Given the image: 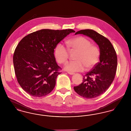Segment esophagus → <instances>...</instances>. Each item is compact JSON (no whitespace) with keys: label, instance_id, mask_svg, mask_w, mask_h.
<instances>
[{"label":"esophagus","instance_id":"esophagus-1","mask_svg":"<svg viewBox=\"0 0 131 131\" xmlns=\"http://www.w3.org/2000/svg\"><path fill=\"white\" fill-rule=\"evenodd\" d=\"M67 73H68V74L70 75H73L75 74V73H72V72H68Z\"/></svg>","mask_w":131,"mask_h":131}]
</instances>
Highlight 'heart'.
<instances>
[{"instance_id":"b5f03b06","label":"heart","mask_w":131,"mask_h":131,"mask_svg":"<svg viewBox=\"0 0 131 131\" xmlns=\"http://www.w3.org/2000/svg\"><path fill=\"white\" fill-rule=\"evenodd\" d=\"M69 48L79 51L75 58V61L68 62L64 69L70 72H81L93 68L98 62L100 52L98 48L91 45V42L87 38L79 36L69 40L67 42ZM54 56L57 62L64 64L69 57V50L63 45L59 44L54 50Z\"/></svg>"}]
</instances>
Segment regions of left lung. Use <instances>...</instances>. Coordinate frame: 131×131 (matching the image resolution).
<instances>
[{
	"label": "left lung",
	"mask_w": 131,
	"mask_h": 131,
	"mask_svg": "<svg viewBox=\"0 0 131 131\" xmlns=\"http://www.w3.org/2000/svg\"><path fill=\"white\" fill-rule=\"evenodd\" d=\"M79 34L91 38L100 49V62L84 75L81 84L74 87L75 91L81 97L92 99L104 93L112 83L116 72L117 55L111 42L96 31L81 30L75 35Z\"/></svg>",
	"instance_id": "8db88e82"
}]
</instances>
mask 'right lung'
I'll return each mask as SVG.
<instances>
[{
	"label": "right lung",
	"instance_id": "right-lung-1",
	"mask_svg": "<svg viewBox=\"0 0 131 131\" xmlns=\"http://www.w3.org/2000/svg\"><path fill=\"white\" fill-rule=\"evenodd\" d=\"M71 29H41L23 38L17 46L13 64L17 81L30 95L41 97L55 87L61 68L57 65L54 50Z\"/></svg>",
	"mask_w": 131,
	"mask_h": 131
}]
</instances>
